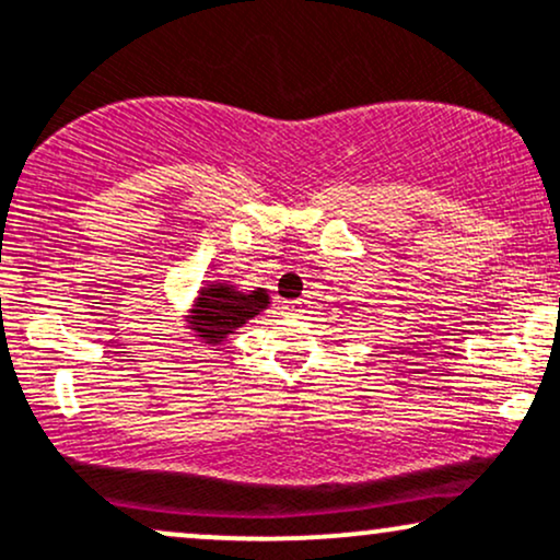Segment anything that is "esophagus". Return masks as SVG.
Here are the masks:
<instances>
[{"mask_svg": "<svg viewBox=\"0 0 560 560\" xmlns=\"http://www.w3.org/2000/svg\"><path fill=\"white\" fill-rule=\"evenodd\" d=\"M305 305H307V300H292V302H287L284 310L289 315H300L302 310H305Z\"/></svg>", "mask_w": 560, "mask_h": 560, "instance_id": "34e87169", "label": "esophagus"}]
</instances>
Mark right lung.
<instances>
[{
    "instance_id": "right-lung-1",
    "label": "right lung",
    "mask_w": 560,
    "mask_h": 560,
    "mask_svg": "<svg viewBox=\"0 0 560 560\" xmlns=\"http://www.w3.org/2000/svg\"><path fill=\"white\" fill-rule=\"evenodd\" d=\"M268 307H271L268 289H242L234 281L208 279L182 318L187 320L185 328H190V334L200 345L221 347L229 336L237 334V328L258 318Z\"/></svg>"
}]
</instances>
